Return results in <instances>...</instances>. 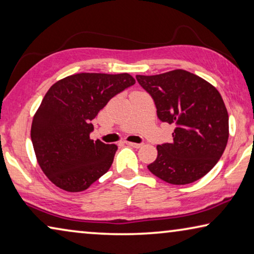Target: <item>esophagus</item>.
I'll use <instances>...</instances> for the list:
<instances>
[{"label": "esophagus", "mask_w": 254, "mask_h": 254, "mask_svg": "<svg viewBox=\"0 0 254 254\" xmlns=\"http://www.w3.org/2000/svg\"><path fill=\"white\" fill-rule=\"evenodd\" d=\"M127 144H128V146H131L133 148H140L142 146V143H135V142H127Z\"/></svg>", "instance_id": "34e87169"}]
</instances>
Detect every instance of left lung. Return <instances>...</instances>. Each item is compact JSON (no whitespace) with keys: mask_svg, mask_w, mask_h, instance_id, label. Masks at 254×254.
I'll return each mask as SVG.
<instances>
[{"mask_svg":"<svg viewBox=\"0 0 254 254\" xmlns=\"http://www.w3.org/2000/svg\"><path fill=\"white\" fill-rule=\"evenodd\" d=\"M154 99L157 116L175 126L173 142L157 146V158L148 170L165 182H195L218 162L228 140V113L219 91L185 70L136 75Z\"/></svg>","mask_w":254,"mask_h":254,"instance_id":"left-lung-1","label":"left lung"}]
</instances>
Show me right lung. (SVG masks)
Masks as SVG:
<instances>
[{
  "label": "right lung",
  "mask_w": 254,
  "mask_h": 254,
  "mask_svg": "<svg viewBox=\"0 0 254 254\" xmlns=\"http://www.w3.org/2000/svg\"><path fill=\"white\" fill-rule=\"evenodd\" d=\"M135 83L128 73H78L52 86L35 113L30 136L48 180L67 192L87 190L110 170L116 144L90 139L91 121L110 99Z\"/></svg>",
  "instance_id": "obj_1"
}]
</instances>
